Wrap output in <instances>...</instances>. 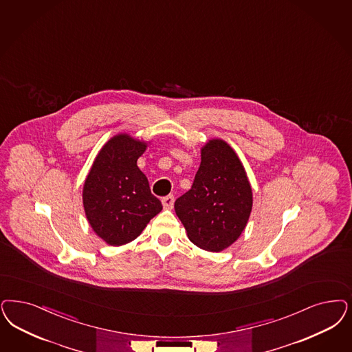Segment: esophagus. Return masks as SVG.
Masks as SVG:
<instances>
[{
	"mask_svg": "<svg viewBox=\"0 0 352 352\" xmlns=\"http://www.w3.org/2000/svg\"><path fill=\"white\" fill-rule=\"evenodd\" d=\"M162 206L166 209H171L174 206V196L173 195H168L165 197H162Z\"/></svg>",
	"mask_w": 352,
	"mask_h": 352,
	"instance_id": "1",
	"label": "esophagus"
}]
</instances>
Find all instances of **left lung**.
<instances>
[{
	"mask_svg": "<svg viewBox=\"0 0 352 352\" xmlns=\"http://www.w3.org/2000/svg\"><path fill=\"white\" fill-rule=\"evenodd\" d=\"M174 208L190 241L206 251L219 252L239 238L252 209V190L230 146L216 139L201 149L192 187Z\"/></svg>",
	"mask_w": 352,
	"mask_h": 352,
	"instance_id": "left-lung-1",
	"label": "left lung"
}]
</instances>
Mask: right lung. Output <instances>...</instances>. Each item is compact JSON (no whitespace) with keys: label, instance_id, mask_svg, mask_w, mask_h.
<instances>
[{"label":"right lung","instance_id":"obj_1","mask_svg":"<svg viewBox=\"0 0 352 352\" xmlns=\"http://www.w3.org/2000/svg\"><path fill=\"white\" fill-rule=\"evenodd\" d=\"M146 146L129 135L114 136L102 146L85 179V216L97 235L110 245L138 238L162 209L136 165Z\"/></svg>","mask_w":352,"mask_h":352}]
</instances>
